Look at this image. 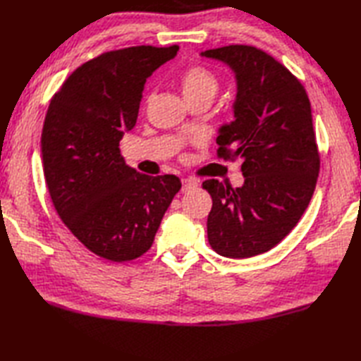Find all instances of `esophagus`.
Returning <instances> with one entry per match:
<instances>
[{
  "instance_id": "obj_1",
  "label": "esophagus",
  "mask_w": 361,
  "mask_h": 361,
  "mask_svg": "<svg viewBox=\"0 0 361 361\" xmlns=\"http://www.w3.org/2000/svg\"><path fill=\"white\" fill-rule=\"evenodd\" d=\"M197 185H199V183L195 179H182L180 191H182V193H187V191H190V190H195Z\"/></svg>"
}]
</instances>
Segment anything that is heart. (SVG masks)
Here are the masks:
<instances>
[{
	"instance_id": "b5f03b06",
	"label": "heart",
	"mask_w": 361,
	"mask_h": 361,
	"mask_svg": "<svg viewBox=\"0 0 361 361\" xmlns=\"http://www.w3.org/2000/svg\"><path fill=\"white\" fill-rule=\"evenodd\" d=\"M180 87L183 97L210 94L214 95L218 90V80L210 71L202 66H191L180 77Z\"/></svg>"
}]
</instances>
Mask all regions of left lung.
I'll return each mask as SVG.
<instances>
[{"mask_svg":"<svg viewBox=\"0 0 361 361\" xmlns=\"http://www.w3.org/2000/svg\"><path fill=\"white\" fill-rule=\"evenodd\" d=\"M235 74V120L222 125L218 156L244 162L236 190L216 179L202 188L212 196L207 219L212 248L244 259L269 252L298 224L319 171L310 102L300 80L269 54L231 44L201 52Z\"/></svg>","mask_w":361,"mask_h":361,"instance_id":"obj_1","label":"left lung"}]
</instances>
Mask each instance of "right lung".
Returning a JSON list of instances; mask_svg holds the SVG:
<instances>
[{"mask_svg": "<svg viewBox=\"0 0 361 361\" xmlns=\"http://www.w3.org/2000/svg\"><path fill=\"white\" fill-rule=\"evenodd\" d=\"M179 46H133L77 68L47 108L42 159L61 221L100 258L123 262L153 245L178 176H147L126 165L118 143L137 120L147 78Z\"/></svg>", "mask_w": 361, "mask_h": 361, "instance_id": "obj_1", "label": "right lung"}]
</instances>
